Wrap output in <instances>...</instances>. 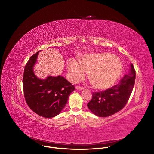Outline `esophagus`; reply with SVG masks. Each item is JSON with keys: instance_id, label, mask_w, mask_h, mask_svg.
I'll list each match as a JSON object with an SVG mask.
<instances>
[{"instance_id": "esophagus-1", "label": "esophagus", "mask_w": 154, "mask_h": 154, "mask_svg": "<svg viewBox=\"0 0 154 154\" xmlns=\"http://www.w3.org/2000/svg\"><path fill=\"white\" fill-rule=\"evenodd\" d=\"M75 88L76 89H79V90H83L84 89V88L82 87H81V86H79V85H78V86H76Z\"/></svg>"}]
</instances>
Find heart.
Segmentation results:
<instances>
[{"label": "heart", "mask_w": 154, "mask_h": 154, "mask_svg": "<svg viewBox=\"0 0 154 154\" xmlns=\"http://www.w3.org/2000/svg\"><path fill=\"white\" fill-rule=\"evenodd\" d=\"M68 70L73 82L83 79L85 72H88V78L96 88L104 89L110 88L119 78L122 66L113 54L95 53L87 54L79 62L71 59L68 63Z\"/></svg>", "instance_id": "1"}]
</instances>
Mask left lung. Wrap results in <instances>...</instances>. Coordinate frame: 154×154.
I'll list each match as a JSON object with an SVG mask.
<instances>
[{"label":"left lung","mask_w":154,"mask_h":154,"mask_svg":"<svg viewBox=\"0 0 154 154\" xmlns=\"http://www.w3.org/2000/svg\"><path fill=\"white\" fill-rule=\"evenodd\" d=\"M131 66L129 74L125 75L117 85L104 91L93 92L87 106L94 114L101 117H109L125 107L135 82L136 71L132 64Z\"/></svg>","instance_id":"8db88e82"}]
</instances>
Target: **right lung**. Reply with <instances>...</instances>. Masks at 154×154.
Instances as JSON below:
<instances>
[{
  "mask_svg": "<svg viewBox=\"0 0 154 154\" xmlns=\"http://www.w3.org/2000/svg\"><path fill=\"white\" fill-rule=\"evenodd\" d=\"M39 51L31 56L25 66L22 79L23 95L27 105L34 112L51 118L59 114L65 107L75 86L60 76H48L43 80L38 78L33 72V67Z\"/></svg>",
  "mask_w": 154,
  "mask_h": 154,
  "instance_id": "add662e5",
  "label": "right lung"
}]
</instances>
